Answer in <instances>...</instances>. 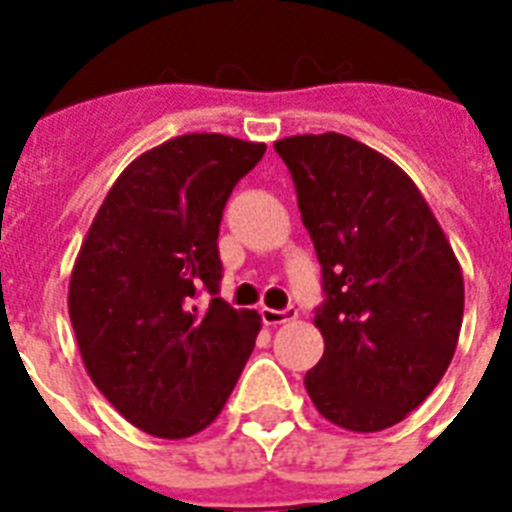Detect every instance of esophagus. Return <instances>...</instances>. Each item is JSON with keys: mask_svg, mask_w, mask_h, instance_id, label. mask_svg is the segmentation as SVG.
I'll use <instances>...</instances> for the list:
<instances>
[{"mask_svg": "<svg viewBox=\"0 0 512 512\" xmlns=\"http://www.w3.org/2000/svg\"><path fill=\"white\" fill-rule=\"evenodd\" d=\"M260 316H263V321L268 324V327H276V324H284V321H292L297 319V308L295 305H287V308H281V311H276V308H260Z\"/></svg>", "mask_w": 512, "mask_h": 512, "instance_id": "esophagus-1", "label": "esophagus"}]
</instances>
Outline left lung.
I'll list each match as a JSON object with an SVG mask.
<instances>
[{
	"label": "left lung",
	"instance_id": "8db88e82",
	"mask_svg": "<svg viewBox=\"0 0 512 512\" xmlns=\"http://www.w3.org/2000/svg\"><path fill=\"white\" fill-rule=\"evenodd\" d=\"M273 148L321 263L324 356L305 390L340 428H390L452 361L465 308L460 263L417 185L369 146L324 132Z\"/></svg>",
	"mask_w": 512,
	"mask_h": 512
}]
</instances>
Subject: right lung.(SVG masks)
<instances>
[{"label": "right lung", "instance_id": "right-lung-1", "mask_svg": "<svg viewBox=\"0 0 512 512\" xmlns=\"http://www.w3.org/2000/svg\"><path fill=\"white\" fill-rule=\"evenodd\" d=\"M263 154V143L215 132L167 140L119 175L76 257L68 313L84 366L151 436L207 428L255 348L260 316L220 297L217 233L228 196Z\"/></svg>", "mask_w": 512, "mask_h": 512}]
</instances>
